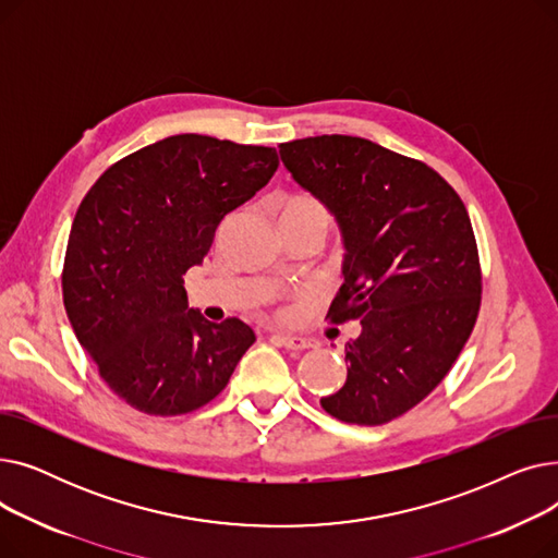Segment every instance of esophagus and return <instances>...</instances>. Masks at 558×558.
<instances>
[{
  "instance_id": "esophagus-1",
  "label": "esophagus",
  "mask_w": 558,
  "mask_h": 558,
  "mask_svg": "<svg viewBox=\"0 0 558 558\" xmlns=\"http://www.w3.org/2000/svg\"><path fill=\"white\" fill-rule=\"evenodd\" d=\"M274 339H278L280 345H284L287 350H307V348H314V345H316L314 339L296 337V335H280V332H276Z\"/></svg>"
}]
</instances>
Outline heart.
Wrapping results in <instances>:
<instances>
[{
  "label": "heart",
  "mask_w": 558,
  "mask_h": 558,
  "mask_svg": "<svg viewBox=\"0 0 558 558\" xmlns=\"http://www.w3.org/2000/svg\"><path fill=\"white\" fill-rule=\"evenodd\" d=\"M291 219V221H310V223H330L328 208L324 201L316 198L310 192H294L280 201L278 205V221Z\"/></svg>",
  "instance_id": "1"
}]
</instances>
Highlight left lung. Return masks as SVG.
Returning a JSON list of instances; mask_svg holds the SVG:
<instances>
[{"label":"left lung","mask_w":558,"mask_h":558,"mask_svg":"<svg viewBox=\"0 0 558 558\" xmlns=\"http://www.w3.org/2000/svg\"><path fill=\"white\" fill-rule=\"evenodd\" d=\"M280 158L341 228L343 284L328 316L362 324L345 345V385L320 407L343 423L385 425L438 387L475 328L471 217L432 167L364 137L284 142Z\"/></svg>","instance_id":"1"}]
</instances>
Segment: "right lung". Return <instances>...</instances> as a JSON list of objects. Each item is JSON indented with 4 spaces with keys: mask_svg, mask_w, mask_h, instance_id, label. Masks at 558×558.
<instances>
[{
    "mask_svg": "<svg viewBox=\"0 0 558 558\" xmlns=\"http://www.w3.org/2000/svg\"><path fill=\"white\" fill-rule=\"evenodd\" d=\"M276 169L271 146L171 135L108 167L81 201L65 312L104 383L137 412L181 416L208 404L253 345L244 320L210 324L187 310L183 276Z\"/></svg>",
    "mask_w": 558,
    "mask_h": 558,
    "instance_id": "obj_1",
    "label": "right lung"
}]
</instances>
